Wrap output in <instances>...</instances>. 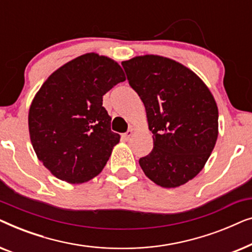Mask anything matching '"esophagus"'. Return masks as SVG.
I'll return each instance as SVG.
<instances>
[{
	"label": "esophagus",
	"instance_id": "obj_1",
	"mask_svg": "<svg viewBox=\"0 0 252 252\" xmlns=\"http://www.w3.org/2000/svg\"><path fill=\"white\" fill-rule=\"evenodd\" d=\"M133 134H134V130L133 129H128L125 134H123V139L126 140V141H128L130 137L133 136Z\"/></svg>",
	"mask_w": 252,
	"mask_h": 252
}]
</instances>
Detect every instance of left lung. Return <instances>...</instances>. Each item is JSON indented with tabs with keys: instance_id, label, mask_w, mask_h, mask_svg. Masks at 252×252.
Returning <instances> with one entry per match:
<instances>
[{
	"instance_id": "8db88e82",
	"label": "left lung",
	"mask_w": 252,
	"mask_h": 252,
	"mask_svg": "<svg viewBox=\"0 0 252 252\" xmlns=\"http://www.w3.org/2000/svg\"><path fill=\"white\" fill-rule=\"evenodd\" d=\"M130 87L146 106L154 149L139 163L163 188L187 184L203 170L218 139V106L190 68L159 55L124 61Z\"/></svg>"
}]
</instances>
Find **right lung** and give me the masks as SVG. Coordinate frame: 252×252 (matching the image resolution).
<instances>
[{
  "instance_id": "add662e5",
  "label": "right lung",
  "mask_w": 252,
  "mask_h": 252,
  "mask_svg": "<svg viewBox=\"0 0 252 252\" xmlns=\"http://www.w3.org/2000/svg\"><path fill=\"white\" fill-rule=\"evenodd\" d=\"M125 80L116 61L87 53L43 82L31 103L29 130L36 157L54 177L79 185L101 173L120 140L103 95Z\"/></svg>"
}]
</instances>
